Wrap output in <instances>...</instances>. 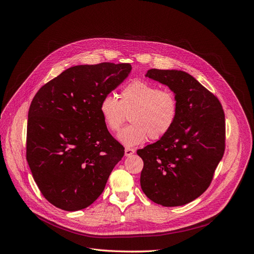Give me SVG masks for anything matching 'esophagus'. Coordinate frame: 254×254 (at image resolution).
Segmentation results:
<instances>
[{
    "instance_id": "1",
    "label": "esophagus",
    "mask_w": 254,
    "mask_h": 254,
    "mask_svg": "<svg viewBox=\"0 0 254 254\" xmlns=\"http://www.w3.org/2000/svg\"><path fill=\"white\" fill-rule=\"evenodd\" d=\"M134 152H135V150L132 149V148H127H127L125 149V155H126V156H130Z\"/></svg>"
}]
</instances>
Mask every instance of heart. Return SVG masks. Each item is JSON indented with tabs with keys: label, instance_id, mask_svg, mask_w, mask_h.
I'll list each match as a JSON object with an SVG mask.
<instances>
[{
	"label": "heart",
	"instance_id": "b5f03b06",
	"mask_svg": "<svg viewBox=\"0 0 254 254\" xmlns=\"http://www.w3.org/2000/svg\"><path fill=\"white\" fill-rule=\"evenodd\" d=\"M119 100L113 95H105L99 105V111L105 126L116 131L122 127L126 114L129 113L130 125L118 132V141L126 147H134L147 140H159L174 126L179 110L176 95L157 85L132 80L119 92Z\"/></svg>",
	"mask_w": 254,
	"mask_h": 254
}]
</instances>
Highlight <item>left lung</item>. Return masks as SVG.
<instances>
[{"label": "left lung", "mask_w": 254, "mask_h": 254, "mask_svg": "<svg viewBox=\"0 0 254 254\" xmlns=\"http://www.w3.org/2000/svg\"><path fill=\"white\" fill-rule=\"evenodd\" d=\"M145 76L174 92L179 110L165 137L137 151L144 163L141 189L158 205L183 206L205 192L223 156L222 106L186 72L150 69Z\"/></svg>", "instance_id": "1"}]
</instances>
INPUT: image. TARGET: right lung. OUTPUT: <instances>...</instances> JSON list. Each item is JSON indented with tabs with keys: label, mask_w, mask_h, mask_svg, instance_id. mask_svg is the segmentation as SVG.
Wrapping results in <instances>:
<instances>
[{
	"label": "right lung",
	"mask_w": 254,
	"mask_h": 254,
	"mask_svg": "<svg viewBox=\"0 0 254 254\" xmlns=\"http://www.w3.org/2000/svg\"><path fill=\"white\" fill-rule=\"evenodd\" d=\"M131 71L129 64H79L38 90L26 130V161L44 197L64 211L91 205L125 148L107 129L102 98Z\"/></svg>",
	"instance_id": "right-lung-1"
}]
</instances>
